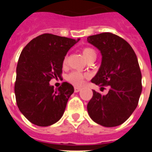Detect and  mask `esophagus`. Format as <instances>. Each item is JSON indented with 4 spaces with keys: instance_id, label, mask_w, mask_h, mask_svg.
Masks as SVG:
<instances>
[{
    "instance_id": "esophagus-1",
    "label": "esophagus",
    "mask_w": 152,
    "mask_h": 152,
    "mask_svg": "<svg viewBox=\"0 0 152 152\" xmlns=\"http://www.w3.org/2000/svg\"><path fill=\"white\" fill-rule=\"evenodd\" d=\"M81 90L80 88H78V87H75L74 88V91H75V92H79Z\"/></svg>"
}]
</instances>
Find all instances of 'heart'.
<instances>
[{
	"mask_svg": "<svg viewBox=\"0 0 152 152\" xmlns=\"http://www.w3.org/2000/svg\"><path fill=\"white\" fill-rule=\"evenodd\" d=\"M83 57H85V59L88 61V59H90L91 57H96V52L93 48L91 47H84L83 49ZM67 64V57H65L63 60V65H65ZM88 76L87 74H83L80 72L78 71H73L71 73H69L67 76V80L72 83V84L76 86H81L84 82V80L86 78H88Z\"/></svg>",
	"mask_w": 152,
	"mask_h": 152,
	"instance_id": "obj_1",
	"label": "heart"
}]
</instances>
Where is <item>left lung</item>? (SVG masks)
I'll list each match as a JSON object with an SVG mask.
<instances>
[{
  "mask_svg": "<svg viewBox=\"0 0 152 152\" xmlns=\"http://www.w3.org/2000/svg\"><path fill=\"white\" fill-rule=\"evenodd\" d=\"M88 42L99 49L102 63L91 82L106 95L93 90L88 112L95 122L105 127L121 125L136 110L142 91L141 72L137 55L122 38L110 32L88 37Z\"/></svg>",
  "mask_w": 152,
  "mask_h": 152,
  "instance_id": "left-lung-1",
  "label": "left lung"
}]
</instances>
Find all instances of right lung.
Segmentation results:
<instances>
[{
    "label": "right lung",
    "mask_w": 152,
    "mask_h": 152,
    "mask_svg": "<svg viewBox=\"0 0 152 152\" xmlns=\"http://www.w3.org/2000/svg\"><path fill=\"white\" fill-rule=\"evenodd\" d=\"M80 39L52 34L34 38L22 50L16 67L15 95L20 112L38 126H49L61 119L73 86L64 82L57 90L50 84L61 77L63 60Z\"/></svg>",
    "instance_id": "1"
}]
</instances>
